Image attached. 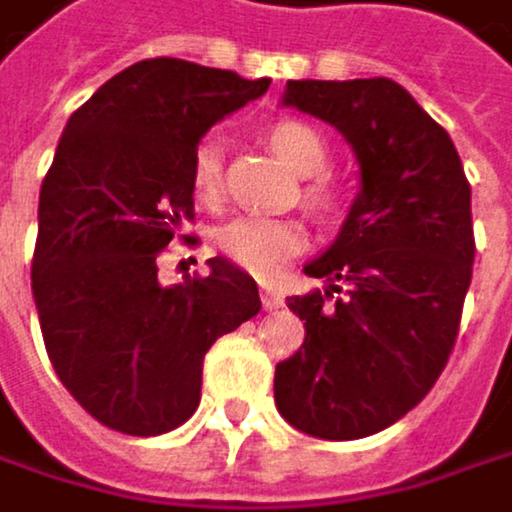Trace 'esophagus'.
I'll list each match as a JSON object with an SVG mask.
<instances>
[{
    "instance_id": "obj_1",
    "label": "esophagus",
    "mask_w": 512,
    "mask_h": 512,
    "mask_svg": "<svg viewBox=\"0 0 512 512\" xmlns=\"http://www.w3.org/2000/svg\"><path fill=\"white\" fill-rule=\"evenodd\" d=\"M262 307H265V310L283 307V295H280L277 289H271V286H262Z\"/></svg>"
}]
</instances>
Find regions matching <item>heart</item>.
I'll return each instance as SVG.
<instances>
[{"instance_id": "b5f03b06", "label": "heart", "mask_w": 512, "mask_h": 512, "mask_svg": "<svg viewBox=\"0 0 512 512\" xmlns=\"http://www.w3.org/2000/svg\"><path fill=\"white\" fill-rule=\"evenodd\" d=\"M265 138L271 144V150L298 174L304 177L301 186V199L310 211H316L319 217H329L338 211L341 205V193L338 186L316 174L326 165V141L310 123L301 120H277L265 129ZM223 183V153L217 141H202L193 153V189L196 196L211 202L220 193ZM217 247L223 250V256H229L232 262H238L241 268H247L256 277H271L277 274L295 253H301L304 247V229L295 220H274V217H238L232 223H226L217 232Z\"/></svg>"}]
</instances>
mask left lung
I'll list each match as a JSON object with an SVG mask.
<instances>
[{
  "mask_svg": "<svg viewBox=\"0 0 512 512\" xmlns=\"http://www.w3.org/2000/svg\"><path fill=\"white\" fill-rule=\"evenodd\" d=\"M283 105L332 123L359 162L335 244L292 295L304 344L274 371L280 416L323 440L377 434L413 410L453 353L474 268L471 183L453 138L389 78L289 81Z\"/></svg>",
  "mask_w": 512,
  "mask_h": 512,
  "instance_id": "1",
  "label": "left lung"
}]
</instances>
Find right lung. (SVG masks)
I'll return each instance as SVG.
<instances>
[{
    "label": "right lung",
    "instance_id": "obj_1",
    "mask_svg": "<svg viewBox=\"0 0 512 512\" xmlns=\"http://www.w3.org/2000/svg\"><path fill=\"white\" fill-rule=\"evenodd\" d=\"M268 84L141 59L62 129L38 196L32 298L56 377L114 431L183 425L202 398L205 353L262 307L256 280L223 256L177 286L159 283L156 259L193 217L199 141Z\"/></svg>",
    "mask_w": 512,
    "mask_h": 512
}]
</instances>
